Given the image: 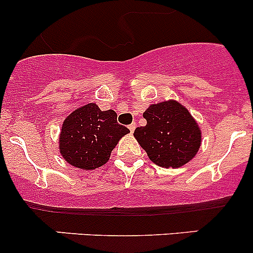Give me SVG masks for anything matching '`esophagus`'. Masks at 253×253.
<instances>
[{
    "mask_svg": "<svg viewBox=\"0 0 253 253\" xmlns=\"http://www.w3.org/2000/svg\"><path fill=\"white\" fill-rule=\"evenodd\" d=\"M128 128L129 131H131V133H133L134 129H136V122H132V124L128 126Z\"/></svg>",
    "mask_w": 253,
    "mask_h": 253,
    "instance_id": "34e87169",
    "label": "esophagus"
}]
</instances>
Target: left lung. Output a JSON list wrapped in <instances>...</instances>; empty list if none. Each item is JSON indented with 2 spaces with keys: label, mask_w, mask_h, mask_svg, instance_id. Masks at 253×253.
<instances>
[{
  "label": "left lung",
  "mask_w": 253,
  "mask_h": 253,
  "mask_svg": "<svg viewBox=\"0 0 253 253\" xmlns=\"http://www.w3.org/2000/svg\"><path fill=\"white\" fill-rule=\"evenodd\" d=\"M143 117L147 125L137 127L133 136L154 164L176 169L195 158L202 132L187 108L171 99L152 104Z\"/></svg>",
  "instance_id": "left-lung-1"
}]
</instances>
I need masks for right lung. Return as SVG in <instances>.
Returning <instances> with one entry per match:
<instances>
[{
	"label": "right lung",
	"mask_w": 253,
	"mask_h": 253,
	"mask_svg": "<svg viewBox=\"0 0 253 253\" xmlns=\"http://www.w3.org/2000/svg\"><path fill=\"white\" fill-rule=\"evenodd\" d=\"M129 129L117 124L114 110L101 111L95 103L76 109L65 119L58 138L63 159L82 170L103 167Z\"/></svg>",
	"instance_id": "right-lung-1"
}]
</instances>
